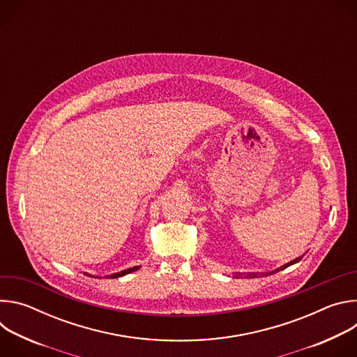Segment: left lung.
Instances as JSON below:
<instances>
[{"label": "left lung", "instance_id": "obj_1", "mask_svg": "<svg viewBox=\"0 0 357 357\" xmlns=\"http://www.w3.org/2000/svg\"><path fill=\"white\" fill-rule=\"evenodd\" d=\"M301 259H302V257H298V259L292 260L291 263H288V264H285V266H282V267L277 268L275 271H271V273H263V274H260V277H263V275H270V274H274V273H277V271H280V270H284V268H287V267H289V266H292V264H295V263L301 261ZM237 275H245V277L254 278V277H259V273H247V274H244V273H237ZM237 275H236V277H237Z\"/></svg>", "mask_w": 357, "mask_h": 357}]
</instances>
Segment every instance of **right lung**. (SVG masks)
<instances>
[{
    "label": "right lung",
    "instance_id": "right-lung-1",
    "mask_svg": "<svg viewBox=\"0 0 357 357\" xmlns=\"http://www.w3.org/2000/svg\"><path fill=\"white\" fill-rule=\"evenodd\" d=\"M139 267H132V268H128V270H124V271H120V273H114V274H112V275H107V277H110V278H117V277H123V275H126V274H130V273H132V271H137ZM91 277V275H90Z\"/></svg>",
    "mask_w": 357,
    "mask_h": 357
}]
</instances>
